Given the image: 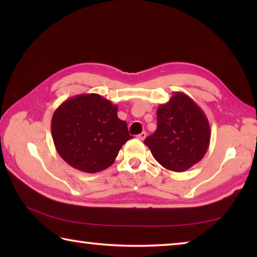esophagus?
<instances>
[{"label":"esophagus","instance_id":"esophagus-1","mask_svg":"<svg viewBox=\"0 0 257 257\" xmlns=\"http://www.w3.org/2000/svg\"><path fill=\"white\" fill-rule=\"evenodd\" d=\"M145 137H146V133L145 132H143L142 134H139L138 136H137V138L139 139V141H144Z\"/></svg>","mask_w":257,"mask_h":257}]
</instances>
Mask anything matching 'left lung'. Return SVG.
Returning <instances> with one entry per match:
<instances>
[{
	"label": "left lung",
	"instance_id": "8db88e82",
	"mask_svg": "<svg viewBox=\"0 0 257 257\" xmlns=\"http://www.w3.org/2000/svg\"><path fill=\"white\" fill-rule=\"evenodd\" d=\"M210 139L205 113L188 95L176 92L158 107V129L144 143L163 168L184 172L204 158Z\"/></svg>",
	"mask_w": 257,
	"mask_h": 257
}]
</instances>
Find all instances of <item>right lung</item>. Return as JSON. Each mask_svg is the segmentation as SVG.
Masks as SVG:
<instances>
[{"label": "right lung", "instance_id": "add662e5", "mask_svg": "<svg viewBox=\"0 0 257 257\" xmlns=\"http://www.w3.org/2000/svg\"><path fill=\"white\" fill-rule=\"evenodd\" d=\"M59 155L87 173L105 170L132 136L118 118V106L98 94H80L56 108L51 122Z\"/></svg>", "mask_w": 257, "mask_h": 257}]
</instances>
